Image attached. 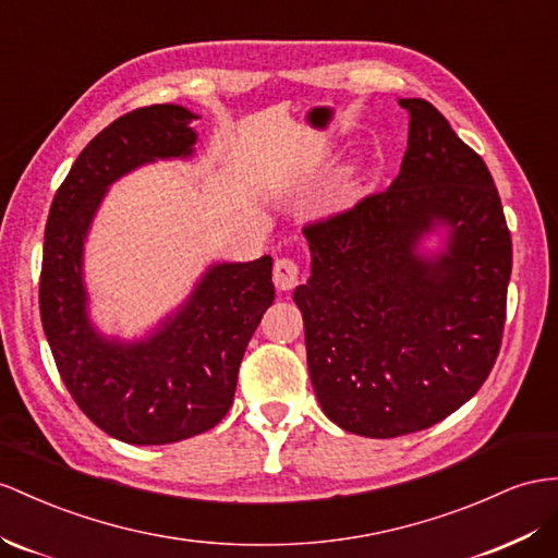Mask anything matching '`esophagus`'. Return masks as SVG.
Wrapping results in <instances>:
<instances>
[{"mask_svg":"<svg viewBox=\"0 0 558 558\" xmlns=\"http://www.w3.org/2000/svg\"><path fill=\"white\" fill-rule=\"evenodd\" d=\"M299 280H302V268H299V262L296 259H290V256H282V259L276 262L274 266V282L276 288L288 292V290H294Z\"/></svg>","mask_w":558,"mask_h":558,"instance_id":"34e87169","label":"esophagus"}]
</instances>
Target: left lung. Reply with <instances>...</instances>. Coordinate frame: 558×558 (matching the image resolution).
I'll return each instance as SVG.
<instances>
[{
	"mask_svg": "<svg viewBox=\"0 0 558 558\" xmlns=\"http://www.w3.org/2000/svg\"><path fill=\"white\" fill-rule=\"evenodd\" d=\"M410 112L401 174L304 226L311 278L294 290L311 384L327 417L351 434L422 432L462 408L502 347L511 235L481 155L424 101ZM436 222L451 245L422 260Z\"/></svg>",
	"mask_w": 558,
	"mask_h": 558,
	"instance_id": "1",
	"label": "left lung"
}]
</instances>
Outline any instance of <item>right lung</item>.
Listing matches in <instances>:
<instances>
[{
    "instance_id": "right-lung-1",
    "label": "right lung",
    "mask_w": 558,
    "mask_h": 558,
    "mask_svg": "<svg viewBox=\"0 0 558 558\" xmlns=\"http://www.w3.org/2000/svg\"><path fill=\"white\" fill-rule=\"evenodd\" d=\"M195 116L181 106L136 108L89 141L49 209L39 316L65 389L98 428L134 446H165L217 426L233 405L238 369L274 304V259L219 264L179 316L150 339L118 344L84 313L82 242L108 185L155 157L193 153Z\"/></svg>"
}]
</instances>
